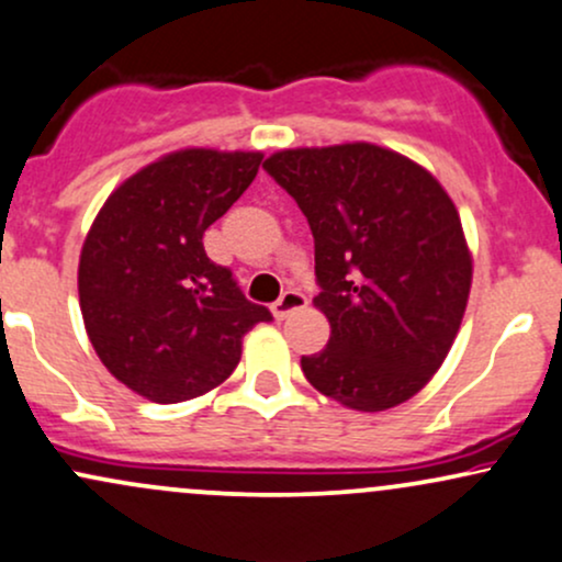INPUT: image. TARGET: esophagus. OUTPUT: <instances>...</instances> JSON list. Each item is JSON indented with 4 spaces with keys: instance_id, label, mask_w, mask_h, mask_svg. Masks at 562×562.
I'll list each match as a JSON object with an SVG mask.
<instances>
[{
    "instance_id": "obj_1",
    "label": "esophagus",
    "mask_w": 562,
    "mask_h": 562,
    "mask_svg": "<svg viewBox=\"0 0 562 562\" xmlns=\"http://www.w3.org/2000/svg\"><path fill=\"white\" fill-rule=\"evenodd\" d=\"M306 303H308V299L301 293V290H285V293H282L280 299L272 303V314L277 319H285L288 314L299 312V308L306 306Z\"/></svg>"
}]
</instances>
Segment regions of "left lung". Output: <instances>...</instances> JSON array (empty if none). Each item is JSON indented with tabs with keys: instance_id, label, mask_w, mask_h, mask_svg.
I'll return each mask as SVG.
<instances>
[{
	"instance_id": "left-lung-1",
	"label": "left lung",
	"mask_w": 562,
	"mask_h": 562,
	"mask_svg": "<svg viewBox=\"0 0 562 562\" xmlns=\"http://www.w3.org/2000/svg\"><path fill=\"white\" fill-rule=\"evenodd\" d=\"M263 169L314 235V306L330 322L301 370L348 409L383 412L436 375L465 314L473 259L454 203L415 160L370 145L295 147Z\"/></svg>"
}]
</instances>
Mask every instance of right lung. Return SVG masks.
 Instances as JSON below:
<instances>
[{"instance_id": "obj_1", "label": "right lung", "mask_w": 562, "mask_h": 562, "mask_svg": "<svg viewBox=\"0 0 562 562\" xmlns=\"http://www.w3.org/2000/svg\"><path fill=\"white\" fill-rule=\"evenodd\" d=\"M261 153L187 147L128 177L97 214L81 248L87 335L115 380L177 404L232 375L245 333L269 322L203 235L248 190Z\"/></svg>"}]
</instances>
